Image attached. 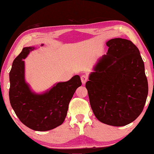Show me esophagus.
<instances>
[{"label": "esophagus", "instance_id": "1", "mask_svg": "<svg viewBox=\"0 0 154 154\" xmlns=\"http://www.w3.org/2000/svg\"><path fill=\"white\" fill-rule=\"evenodd\" d=\"M81 80H82V82L83 84H86V82L88 80V77L86 75H82L81 76Z\"/></svg>", "mask_w": 154, "mask_h": 154}]
</instances>
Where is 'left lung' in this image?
I'll use <instances>...</instances> for the list:
<instances>
[{"label": "left lung", "mask_w": 154, "mask_h": 154, "mask_svg": "<svg viewBox=\"0 0 154 154\" xmlns=\"http://www.w3.org/2000/svg\"><path fill=\"white\" fill-rule=\"evenodd\" d=\"M86 84L92 111L106 125H128L141 114L148 94L140 51L131 41L115 38Z\"/></svg>", "instance_id": "1"}]
</instances>
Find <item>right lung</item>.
<instances>
[{"instance_id":"right-lung-1","label":"right lung","mask_w":154,"mask_h":154,"mask_svg":"<svg viewBox=\"0 0 154 154\" xmlns=\"http://www.w3.org/2000/svg\"><path fill=\"white\" fill-rule=\"evenodd\" d=\"M34 47H24L10 72L9 99L17 117L23 125L37 131H47L63 124L68 105L76 89L82 85L78 75L65 82H59L48 91L35 94L24 79V59Z\"/></svg>"}]
</instances>
